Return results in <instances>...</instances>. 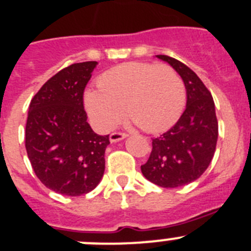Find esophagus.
Masks as SVG:
<instances>
[{
    "mask_svg": "<svg viewBox=\"0 0 251 251\" xmlns=\"http://www.w3.org/2000/svg\"><path fill=\"white\" fill-rule=\"evenodd\" d=\"M127 136L125 132H112L111 135H110V141L111 142H118L120 141V140L125 139V137Z\"/></svg>",
    "mask_w": 251,
    "mask_h": 251,
    "instance_id": "obj_1",
    "label": "esophagus"
}]
</instances>
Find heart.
<instances>
[{
  "label": "heart",
  "instance_id": "obj_1",
  "mask_svg": "<svg viewBox=\"0 0 251 251\" xmlns=\"http://www.w3.org/2000/svg\"><path fill=\"white\" fill-rule=\"evenodd\" d=\"M98 86L84 100L91 123L101 131L111 130L125 110L140 128L161 132L178 120L186 102L183 80L166 64L125 63L104 73Z\"/></svg>",
  "mask_w": 251,
  "mask_h": 251
}]
</instances>
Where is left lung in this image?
Returning a JSON list of instances; mask_svg holds the SVG:
<instances>
[{"mask_svg": "<svg viewBox=\"0 0 251 251\" xmlns=\"http://www.w3.org/2000/svg\"><path fill=\"white\" fill-rule=\"evenodd\" d=\"M183 79L187 105L179 120L167 132L152 139L142 175L163 188H175L200 178L214 156L218 120L212 94L196 73L168 55H157Z\"/></svg>", "mask_w": 251, "mask_h": 251, "instance_id": "left-lung-1", "label": "left lung"}]
</instances>
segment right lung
Returning a JSON list of instances; mask_svg holds the SVG:
<instances>
[{
    "mask_svg": "<svg viewBox=\"0 0 251 251\" xmlns=\"http://www.w3.org/2000/svg\"><path fill=\"white\" fill-rule=\"evenodd\" d=\"M97 62L75 63L46 81L30 100L25 150L39 181L63 196L93 191L105 171L109 135L88 124L83 95Z\"/></svg>",
    "mask_w": 251,
    "mask_h": 251,
    "instance_id": "add662e5",
    "label": "right lung"
}]
</instances>
